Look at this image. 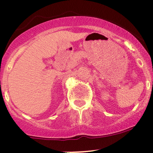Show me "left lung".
I'll list each match as a JSON object with an SVG mask.
<instances>
[{"label": "left lung", "mask_w": 153, "mask_h": 153, "mask_svg": "<svg viewBox=\"0 0 153 153\" xmlns=\"http://www.w3.org/2000/svg\"><path fill=\"white\" fill-rule=\"evenodd\" d=\"M152 83H153V82H152Z\"/></svg>", "instance_id": "obj_1"}]
</instances>
